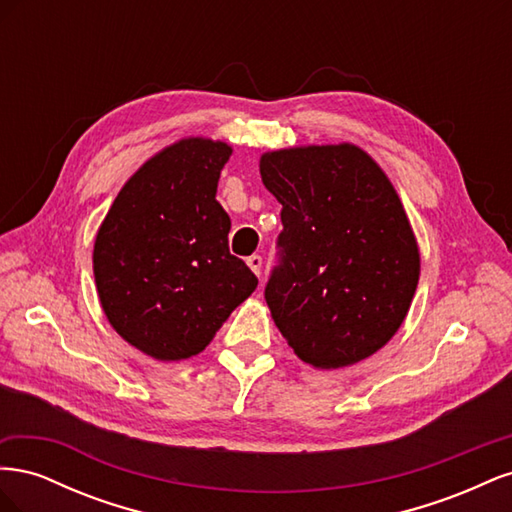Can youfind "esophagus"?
<instances>
[{
  "label": "esophagus",
  "instance_id": "esophagus-1",
  "mask_svg": "<svg viewBox=\"0 0 512 512\" xmlns=\"http://www.w3.org/2000/svg\"><path fill=\"white\" fill-rule=\"evenodd\" d=\"M247 267H250V269L260 277V271H262V256L252 254L250 258H247Z\"/></svg>",
  "mask_w": 512,
  "mask_h": 512
}]
</instances>
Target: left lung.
<instances>
[{
  "label": "left lung",
  "mask_w": 512,
  "mask_h": 512,
  "mask_svg": "<svg viewBox=\"0 0 512 512\" xmlns=\"http://www.w3.org/2000/svg\"><path fill=\"white\" fill-rule=\"evenodd\" d=\"M284 230L265 299L301 361L337 369L378 352L404 322L421 271L401 200L365 151L322 145L260 158Z\"/></svg>",
  "instance_id": "8db88e82"
}]
</instances>
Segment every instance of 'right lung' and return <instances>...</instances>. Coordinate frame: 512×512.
Listing matches in <instances>:
<instances>
[{"instance_id":"right-lung-1","label":"right lung","mask_w":512,"mask_h":512,"mask_svg":"<svg viewBox=\"0 0 512 512\" xmlns=\"http://www.w3.org/2000/svg\"><path fill=\"white\" fill-rule=\"evenodd\" d=\"M232 149L188 138L123 185L98 230L100 303L128 344L158 361L205 350L258 286L228 250L230 218L215 200Z\"/></svg>"}]
</instances>
